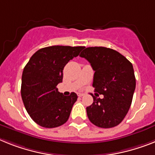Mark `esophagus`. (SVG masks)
<instances>
[{
	"label": "esophagus",
	"mask_w": 155,
	"mask_h": 155,
	"mask_svg": "<svg viewBox=\"0 0 155 155\" xmlns=\"http://www.w3.org/2000/svg\"><path fill=\"white\" fill-rule=\"evenodd\" d=\"M84 94H82V93H78V96H79V97H82V96H84Z\"/></svg>",
	"instance_id": "obj_1"
}]
</instances>
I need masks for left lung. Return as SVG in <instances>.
<instances>
[{
    "label": "left lung",
    "mask_w": 155,
    "mask_h": 155,
    "mask_svg": "<svg viewBox=\"0 0 155 155\" xmlns=\"http://www.w3.org/2000/svg\"><path fill=\"white\" fill-rule=\"evenodd\" d=\"M94 71L93 86L103 98L92 94L94 102L87 107L90 121L102 128L118 125L128 114L136 89L133 66L125 57L106 47H87L80 54Z\"/></svg>",
    "instance_id": "1"
}]
</instances>
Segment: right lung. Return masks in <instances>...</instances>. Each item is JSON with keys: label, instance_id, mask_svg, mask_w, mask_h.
Returning a JSON list of instances; mask_svg holds the SVG:
<instances>
[{"label": "right lung", "instance_id": "right-lung-1", "mask_svg": "<svg viewBox=\"0 0 155 155\" xmlns=\"http://www.w3.org/2000/svg\"><path fill=\"white\" fill-rule=\"evenodd\" d=\"M84 46L53 45L38 49L23 68L21 96L26 110L36 124L53 128L69 118L77 100L74 92L64 96L57 86L63 80L66 64L80 54Z\"/></svg>", "mask_w": 155, "mask_h": 155}]
</instances>
